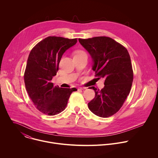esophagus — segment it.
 <instances>
[{
  "mask_svg": "<svg viewBox=\"0 0 158 158\" xmlns=\"http://www.w3.org/2000/svg\"><path fill=\"white\" fill-rule=\"evenodd\" d=\"M78 89L84 90V89H86V87H78Z\"/></svg>",
  "mask_w": 158,
  "mask_h": 158,
  "instance_id": "esophagus-1",
  "label": "esophagus"
}]
</instances>
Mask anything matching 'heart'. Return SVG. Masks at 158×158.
Returning <instances> with one entry per match:
<instances>
[{"instance_id":"1","label":"heart","mask_w":158,"mask_h":158,"mask_svg":"<svg viewBox=\"0 0 158 158\" xmlns=\"http://www.w3.org/2000/svg\"><path fill=\"white\" fill-rule=\"evenodd\" d=\"M83 52H83L82 51H77L76 52V55H79V54H81V53H83Z\"/></svg>"}]
</instances>
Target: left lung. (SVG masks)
I'll return each mask as SVG.
<instances>
[{"label":"left lung","instance_id":"1","mask_svg":"<svg viewBox=\"0 0 158 158\" xmlns=\"http://www.w3.org/2000/svg\"><path fill=\"white\" fill-rule=\"evenodd\" d=\"M79 41L92 58L97 79H105L100 90L91 87L95 95L88 107L97 116L110 117L120 109L131 90L133 73L130 55L123 46L109 37L79 38Z\"/></svg>","mask_w":158,"mask_h":158}]
</instances>
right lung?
<instances>
[{"label":"right lung","instance_id":"right-lung-1","mask_svg":"<svg viewBox=\"0 0 158 158\" xmlns=\"http://www.w3.org/2000/svg\"><path fill=\"white\" fill-rule=\"evenodd\" d=\"M77 41V38L48 36L30 51L24 74L25 87L36 109L44 114L52 116L63 112L71 93L77 90L54 86L51 82L63 55Z\"/></svg>","mask_w":158,"mask_h":158}]
</instances>
